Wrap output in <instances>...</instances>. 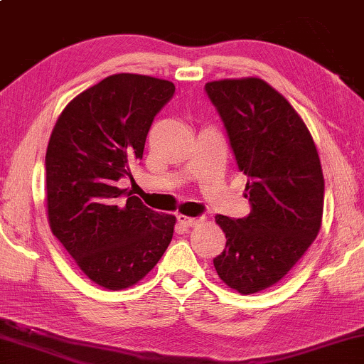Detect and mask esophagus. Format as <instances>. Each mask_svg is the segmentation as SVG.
Masks as SVG:
<instances>
[{
	"label": "esophagus",
	"instance_id": "esophagus-1",
	"mask_svg": "<svg viewBox=\"0 0 364 364\" xmlns=\"http://www.w3.org/2000/svg\"><path fill=\"white\" fill-rule=\"evenodd\" d=\"M178 220L186 227H198L204 222L203 217H189V215H178Z\"/></svg>",
	"mask_w": 364,
	"mask_h": 364
}]
</instances>
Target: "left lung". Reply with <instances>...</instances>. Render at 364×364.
<instances>
[{"instance_id": "1", "label": "left lung", "mask_w": 364, "mask_h": 364, "mask_svg": "<svg viewBox=\"0 0 364 364\" xmlns=\"http://www.w3.org/2000/svg\"><path fill=\"white\" fill-rule=\"evenodd\" d=\"M238 170L248 178V217L217 215L225 234L214 268L240 294L274 286L299 262L322 225L323 173L311 132L286 97L257 77L205 83Z\"/></svg>"}]
</instances>
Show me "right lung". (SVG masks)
<instances>
[{"instance_id":"right-lung-1","label":"right lung","mask_w":364,"mask_h":364,"mask_svg":"<svg viewBox=\"0 0 364 364\" xmlns=\"http://www.w3.org/2000/svg\"><path fill=\"white\" fill-rule=\"evenodd\" d=\"M175 85L147 75H111L65 106L46 155L52 234L97 286L137 284L164 257L176 217L119 188L142 160L149 129ZM128 199L126 200L125 198Z\"/></svg>"}]
</instances>
